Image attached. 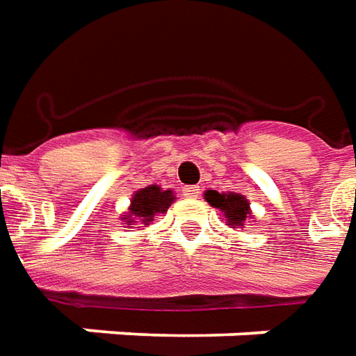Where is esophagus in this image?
Here are the masks:
<instances>
[{
    "label": "esophagus",
    "instance_id": "34e87169",
    "mask_svg": "<svg viewBox=\"0 0 356 356\" xmlns=\"http://www.w3.org/2000/svg\"><path fill=\"white\" fill-rule=\"evenodd\" d=\"M183 195H185L187 199H197V197L201 195V189H199L197 185H189V187H183Z\"/></svg>",
    "mask_w": 356,
    "mask_h": 356
}]
</instances>
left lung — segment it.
<instances>
[{"mask_svg":"<svg viewBox=\"0 0 356 356\" xmlns=\"http://www.w3.org/2000/svg\"><path fill=\"white\" fill-rule=\"evenodd\" d=\"M204 199L215 209H220L225 213V218L232 228H242L246 218L250 216V202L244 195L238 193H218V191H207Z\"/></svg>","mask_w":356,"mask_h":356,"instance_id":"8db88e82","label":"left lung"}]
</instances>
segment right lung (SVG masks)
<instances>
[{"label": "right lung", "instance_id": "right-lung-1", "mask_svg": "<svg viewBox=\"0 0 356 356\" xmlns=\"http://www.w3.org/2000/svg\"><path fill=\"white\" fill-rule=\"evenodd\" d=\"M173 201H175L173 191H163L157 185H149L134 193L128 215H124L122 220H126V225H149L154 216L163 215Z\"/></svg>", "mask_w": 356, "mask_h": 356}]
</instances>
